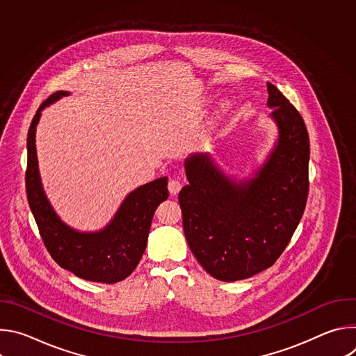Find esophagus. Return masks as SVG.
<instances>
[{"instance_id":"1","label":"esophagus","mask_w":356,"mask_h":356,"mask_svg":"<svg viewBox=\"0 0 356 356\" xmlns=\"http://www.w3.org/2000/svg\"><path fill=\"white\" fill-rule=\"evenodd\" d=\"M168 187H169L170 194H172V195H176V194H179V191L181 190V183H180L179 179H170Z\"/></svg>"}]
</instances>
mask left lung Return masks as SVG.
<instances>
[{"instance_id": "8db88e82", "label": "left lung", "mask_w": 356, "mask_h": 356, "mask_svg": "<svg viewBox=\"0 0 356 356\" xmlns=\"http://www.w3.org/2000/svg\"><path fill=\"white\" fill-rule=\"evenodd\" d=\"M266 87L276 135L261 165L239 176L224 170L211 154H191L184 161L188 184L179 193L184 235L200 265L222 282L270 268L306 207L307 129L289 99L273 84Z\"/></svg>"}]
</instances>
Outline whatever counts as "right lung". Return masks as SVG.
Returning a JSON list of instances; mask_svg holds the SVG:
<instances>
[{
	"label": "right lung",
	"instance_id": "add662e5",
	"mask_svg": "<svg viewBox=\"0 0 356 356\" xmlns=\"http://www.w3.org/2000/svg\"><path fill=\"white\" fill-rule=\"evenodd\" d=\"M70 91H58L43 101L28 132L26 194L31 211L50 257L77 277L97 283H117L138 266L146 249L155 211L168 200V177H159L129 191L114 217L103 228L80 231L65 222L43 188L36 154V128L42 111Z\"/></svg>",
	"mask_w": 356,
	"mask_h": 356
}]
</instances>
